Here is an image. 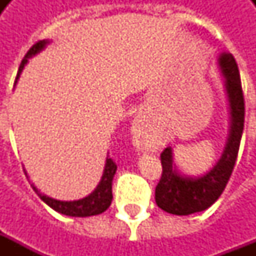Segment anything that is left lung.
Returning a JSON list of instances; mask_svg holds the SVG:
<instances>
[{
    "instance_id": "left-lung-1",
    "label": "left lung",
    "mask_w": 256,
    "mask_h": 256,
    "mask_svg": "<svg viewBox=\"0 0 256 256\" xmlns=\"http://www.w3.org/2000/svg\"><path fill=\"white\" fill-rule=\"evenodd\" d=\"M216 62L224 76V88L229 102V133L225 146L218 162L200 176H188L178 168L172 146L162 152L163 172L156 186L155 200L158 207L168 214L190 215L212 206L224 192L236 163L246 112L240 72L232 53H220Z\"/></svg>"
}]
</instances>
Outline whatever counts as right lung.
<instances>
[{"label": "right lung", "instance_id": "obj_1", "mask_svg": "<svg viewBox=\"0 0 256 256\" xmlns=\"http://www.w3.org/2000/svg\"><path fill=\"white\" fill-rule=\"evenodd\" d=\"M50 44L49 40H44V41L36 42V45H32L30 48V50L27 52V54L24 56V58L22 60V64H20L19 71H18V76H16V82L18 79L20 78V74L23 71V68L27 64V62L30 60L31 58H34L36 54L41 53L45 48ZM14 82V84H16ZM26 176H27V172H26ZM115 172H116V164L114 163L111 158L106 156V166H104V172H102V176H101V180L98 185L96 186L94 190L92 193H89L88 196H84L82 198H78V200H70V202H64V200H58V198H49L46 194L41 193V190L34 186V184H31L32 189L36 190V193L40 196L42 202L53 208L54 211H58L60 214L67 215V216H79V218H84V216H92V215H98L101 212H104L110 206H111L112 202V180L115 177ZM28 178V176H27Z\"/></svg>", "mask_w": 256, "mask_h": 256}]
</instances>
